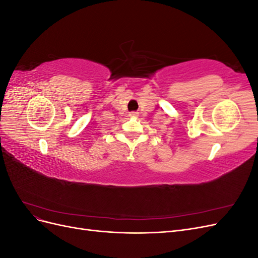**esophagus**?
I'll list each match as a JSON object with an SVG mask.
<instances>
[{
	"label": "esophagus",
	"instance_id": "obj_1",
	"mask_svg": "<svg viewBox=\"0 0 258 258\" xmlns=\"http://www.w3.org/2000/svg\"><path fill=\"white\" fill-rule=\"evenodd\" d=\"M130 116L136 117V116H138V113L137 112H132V113H130Z\"/></svg>",
	"mask_w": 258,
	"mask_h": 258
}]
</instances>
